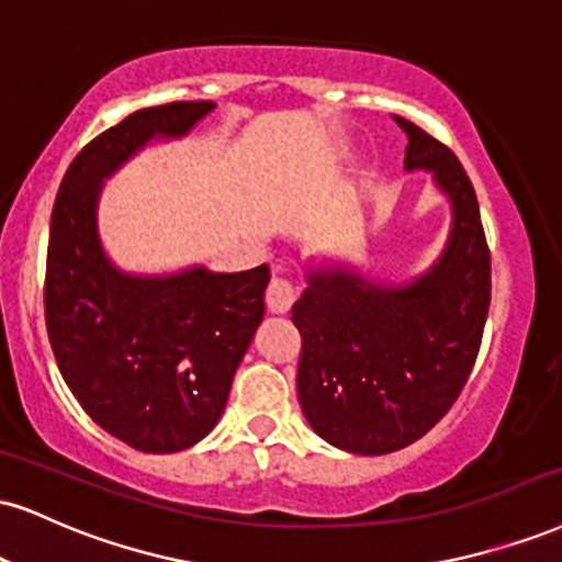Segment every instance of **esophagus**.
<instances>
[{
  "instance_id": "1",
  "label": "esophagus",
  "mask_w": 562,
  "mask_h": 562,
  "mask_svg": "<svg viewBox=\"0 0 562 562\" xmlns=\"http://www.w3.org/2000/svg\"><path fill=\"white\" fill-rule=\"evenodd\" d=\"M295 303V285L290 277H272L267 288V306L274 311V314H285L290 306Z\"/></svg>"
}]
</instances>
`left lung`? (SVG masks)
Segmentation results:
<instances>
[{
  "label": "left lung",
  "mask_w": 562,
  "mask_h": 562,
  "mask_svg": "<svg viewBox=\"0 0 562 562\" xmlns=\"http://www.w3.org/2000/svg\"><path fill=\"white\" fill-rule=\"evenodd\" d=\"M405 167L431 170L452 206L439 261L411 285L382 288L346 267L316 269L293 306L299 401L316 435L358 456L416 442L450 411L474 369L492 299L479 201L448 146L405 117Z\"/></svg>",
  "instance_id": "left-lung-1"
}]
</instances>
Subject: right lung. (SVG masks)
<instances>
[{"instance_id":"1","label":"right lung","mask_w":562,"mask_h":562,"mask_svg":"<svg viewBox=\"0 0 562 562\" xmlns=\"http://www.w3.org/2000/svg\"><path fill=\"white\" fill-rule=\"evenodd\" d=\"M212 101H170L127 114L67 167L46 251V333L80 408L140 452L204 439L263 316L269 267L133 277L112 267L97 233L101 180L146 140L188 133Z\"/></svg>"}]
</instances>
